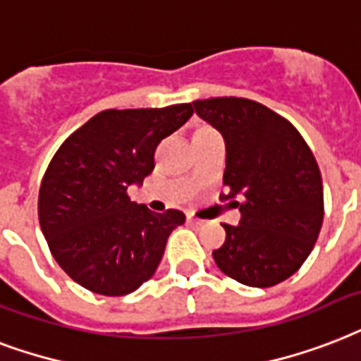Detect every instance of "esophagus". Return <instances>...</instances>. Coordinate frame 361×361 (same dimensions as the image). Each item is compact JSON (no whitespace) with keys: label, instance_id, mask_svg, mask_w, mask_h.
<instances>
[{"label":"esophagus","instance_id":"obj_1","mask_svg":"<svg viewBox=\"0 0 361 361\" xmlns=\"http://www.w3.org/2000/svg\"><path fill=\"white\" fill-rule=\"evenodd\" d=\"M188 222H190V224H194V226H201V224H203V220L195 219V216H188Z\"/></svg>","mask_w":361,"mask_h":361}]
</instances>
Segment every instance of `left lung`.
Here are the masks:
<instances>
[{
	"label": "left lung",
	"mask_w": 361,
	"mask_h": 361,
	"mask_svg": "<svg viewBox=\"0 0 361 361\" xmlns=\"http://www.w3.org/2000/svg\"><path fill=\"white\" fill-rule=\"evenodd\" d=\"M197 116L226 141L222 200L241 211L224 224L226 241L212 258L224 275L254 288H269L300 269L324 220L320 169L301 133L281 114L245 97L194 102Z\"/></svg>",
	"instance_id": "left-lung-1"
}]
</instances>
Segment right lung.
Masks as SVG:
<instances>
[{
  "mask_svg": "<svg viewBox=\"0 0 361 361\" xmlns=\"http://www.w3.org/2000/svg\"><path fill=\"white\" fill-rule=\"evenodd\" d=\"M194 114L192 103L107 109L61 142L39 188V224L61 269L94 294L126 295L154 275L183 212H152L128 186L154 169V152Z\"/></svg>",
  "mask_w": 361,
  "mask_h": 361,
  "instance_id": "right-lung-1",
  "label": "right lung"
}]
</instances>
